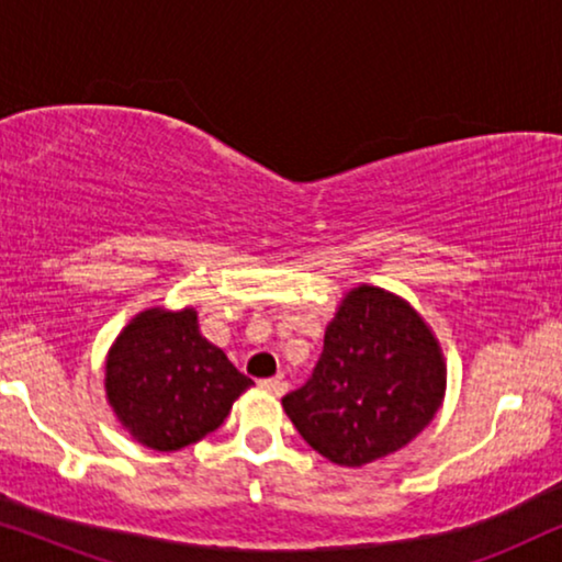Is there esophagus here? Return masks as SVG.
I'll list each match as a JSON object with an SVG mask.
<instances>
[{"instance_id":"34e87169","label":"esophagus","mask_w":562,"mask_h":562,"mask_svg":"<svg viewBox=\"0 0 562 562\" xmlns=\"http://www.w3.org/2000/svg\"><path fill=\"white\" fill-rule=\"evenodd\" d=\"M258 386L268 391V394H273V396H283V394H286V389H289L286 381H283V379H263L258 383Z\"/></svg>"}]
</instances>
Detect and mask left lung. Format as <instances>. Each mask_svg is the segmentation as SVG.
I'll return each instance as SVG.
<instances>
[{
    "mask_svg": "<svg viewBox=\"0 0 562 562\" xmlns=\"http://www.w3.org/2000/svg\"><path fill=\"white\" fill-rule=\"evenodd\" d=\"M448 366L432 327L398 294L350 289L312 379L281 398L322 458L360 468L409 445L442 406Z\"/></svg>",
    "mask_w": 562,
    "mask_h": 562,
    "instance_id": "8db88e82",
    "label": "left lung"
}]
</instances>
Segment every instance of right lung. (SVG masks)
<instances>
[{
	"mask_svg": "<svg viewBox=\"0 0 562 562\" xmlns=\"http://www.w3.org/2000/svg\"><path fill=\"white\" fill-rule=\"evenodd\" d=\"M252 386L225 352L199 333L194 306H148L122 327L104 360L114 417L145 448L173 452L227 419Z\"/></svg>",
	"mask_w": 562,
	"mask_h": 562,
	"instance_id": "1",
	"label": "right lung"
}]
</instances>
